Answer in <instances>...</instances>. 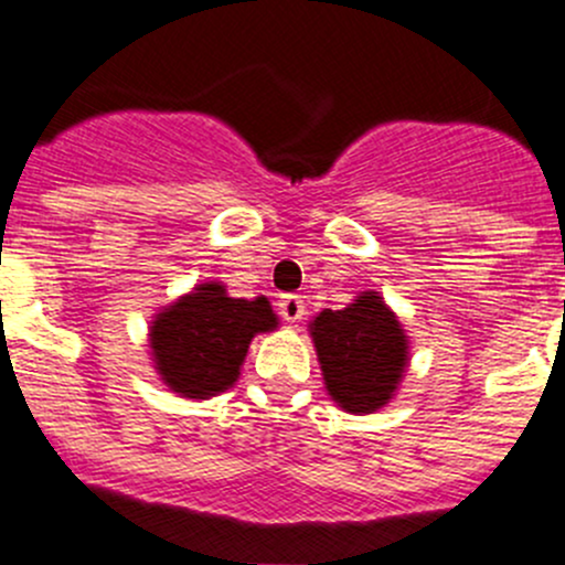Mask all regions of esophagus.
Masks as SVG:
<instances>
[{
	"label": "esophagus",
	"instance_id": "obj_1",
	"mask_svg": "<svg viewBox=\"0 0 565 565\" xmlns=\"http://www.w3.org/2000/svg\"><path fill=\"white\" fill-rule=\"evenodd\" d=\"M277 310H280L285 321L296 323L305 318V299H301L299 294H285L280 296V301H277Z\"/></svg>",
	"mask_w": 565,
	"mask_h": 565
}]
</instances>
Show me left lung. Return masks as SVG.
Returning a JSON list of instances; mask_svg holds the SVG:
<instances>
[{"label":"left lung","mask_w":565,"mask_h":565,"mask_svg":"<svg viewBox=\"0 0 565 565\" xmlns=\"http://www.w3.org/2000/svg\"><path fill=\"white\" fill-rule=\"evenodd\" d=\"M310 334L327 393L340 409L371 415L390 404L409 362V340L376 290L343 310H321Z\"/></svg>","instance_id":"obj_1"}]
</instances>
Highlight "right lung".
Returning a JSON list of instances; mask_svg holds the SVG:
<instances>
[{"mask_svg": "<svg viewBox=\"0 0 565 565\" xmlns=\"http://www.w3.org/2000/svg\"><path fill=\"white\" fill-rule=\"evenodd\" d=\"M277 329L269 299H233L203 282L150 321V354L161 382L183 398H214L238 382L258 332Z\"/></svg>", "mask_w": 565, "mask_h": 565, "instance_id": "1", "label": "right lung"}]
</instances>
